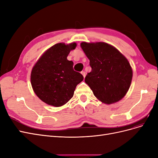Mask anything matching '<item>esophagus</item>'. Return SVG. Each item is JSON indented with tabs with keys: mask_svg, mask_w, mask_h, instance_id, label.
<instances>
[{
	"mask_svg": "<svg viewBox=\"0 0 158 158\" xmlns=\"http://www.w3.org/2000/svg\"><path fill=\"white\" fill-rule=\"evenodd\" d=\"M81 74H82V76L85 78V72L84 71H82V72H81Z\"/></svg>",
	"mask_w": 158,
	"mask_h": 158,
	"instance_id": "1",
	"label": "esophagus"
}]
</instances>
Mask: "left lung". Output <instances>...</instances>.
I'll use <instances>...</instances> for the list:
<instances>
[{
    "instance_id": "obj_1",
    "label": "left lung",
    "mask_w": 158,
    "mask_h": 158,
    "mask_svg": "<svg viewBox=\"0 0 158 158\" xmlns=\"http://www.w3.org/2000/svg\"><path fill=\"white\" fill-rule=\"evenodd\" d=\"M81 47L89 60L92 71L85 78L94 95L102 102L115 103L130 88L132 70L128 60L106 43H85Z\"/></svg>"
}]
</instances>
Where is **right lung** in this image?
I'll list each match as a JSON object with an SVG mask.
<instances>
[{"label":"right lung","instance_id":"add662e5","mask_svg":"<svg viewBox=\"0 0 158 158\" xmlns=\"http://www.w3.org/2000/svg\"><path fill=\"white\" fill-rule=\"evenodd\" d=\"M76 44H57L47 50L33 66L31 83L33 91L43 102L60 107L73 97L75 88L84 80L73 69V62L67 60Z\"/></svg>","mask_w":158,"mask_h":158}]
</instances>
